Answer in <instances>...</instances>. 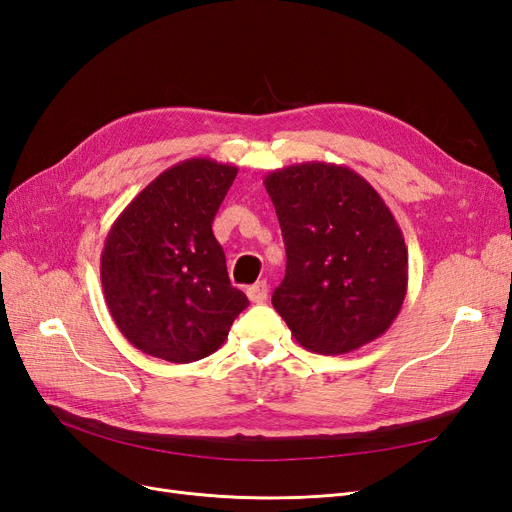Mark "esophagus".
I'll use <instances>...</instances> for the list:
<instances>
[{"instance_id": "1", "label": "esophagus", "mask_w": 512, "mask_h": 512, "mask_svg": "<svg viewBox=\"0 0 512 512\" xmlns=\"http://www.w3.org/2000/svg\"><path fill=\"white\" fill-rule=\"evenodd\" d=\"M247 297H250L252 303H265L267 297H269V286H267V282H258V284L247 288Z\"/></svg>"}]
</instances>
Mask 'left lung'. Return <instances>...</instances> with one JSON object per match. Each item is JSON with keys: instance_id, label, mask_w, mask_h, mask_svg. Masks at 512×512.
I'll return each instance as SVG.
<instances>
[{"instance_id": "left-lung-1", "label": "left lung", "mask_w": 512, "mask_h": 512, "mask_svg": "<svg viewBox=\"0 0 512 512\" xmlns=\"http://www.w3.org/2000/svg\"><path fill=\"white\" fill-rule=\"evenodd\" d=\"M286 245L273 292L297 342L346 354L389 331L408 292V247L382 196L352 168L301 162L265 177Z\"/></svg>"}]
</instances>
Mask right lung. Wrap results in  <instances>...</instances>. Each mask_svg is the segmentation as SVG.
Segmentation results:
<instances>
[{"mask_svg":"<svg viewBox=\"0 0 512 512\" xmlns=\"http://www.w3.org/2000/svg\"><path fill=\"white\" fill-rule=\"evenodd\" d=\"M237 166L190 158L166 168L108 230L100 280L117 329L141 352L192 363L218 350L247 307L211 224Z\"/></svg>","mask_w":512,"mask_h":512,"instance_id":"right-lung-1","label":"right lung"}]
</instances>
